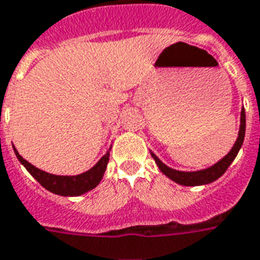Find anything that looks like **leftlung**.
<instances>
[{
  "mask_svg": "<svg viewBox=\"0 0 260 260\" xmlns=\"http://www.w3.org/2000/svg\"><path fill=\"white\" fill-rule=\"evenodd\" d=\"M244 136H245V110H241V124H240V132H238V138L236 140V143L233 146V149L229 151L228 155H224L220 161H218L216 164L209 167L207 169H201V171H197V172H182V171H176V169H172L167 167L164 162H161V159L157 157L155 154L151 153L153 158L158 165L159 171L168 176L171 180H174L176 183L183 184V186H201V184H208L213 180H216L218 178H220L226 169L230 167L236 155L238 154V151L241 149L244 142Z\"/></svg>",
  "mask_w": 260,
  "mask_h": 260,
  "instance_id": "8db88e82",
  "label": "left lung"
}]
</instances>
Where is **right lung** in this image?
Here are the masks:
<instances>
[{
    "label": "right lung",
    "instance_id": "add662e5",
    "mask_svg": "<svg viewBox=\"0 0 260 260\" xmlns=\"http://www.w3.org/2000/svg\"><path fill=\"white\" fill-rule=\"evenodd\" d=\"M13 150L16 153L17 159L24 165V168L27 169L28 172L31 174L32 178L36 179L42 187L49 190L51 193L64 196V197L81 196V194L86 193L89 190L95 189L96 186L101 183L102 178L105 175L107 162H109V157H110V153L107 151L98 161V164L93 168H91L89 171H86V172H84L81 175H76V176H59V175L48 174L45 171L36 168L34 165H31L28 161L23 158L22 155L17 153L16 149Z\"/></svg>",
    "mask_w": 260,
    "mask_h": 260
}]
</instances>
